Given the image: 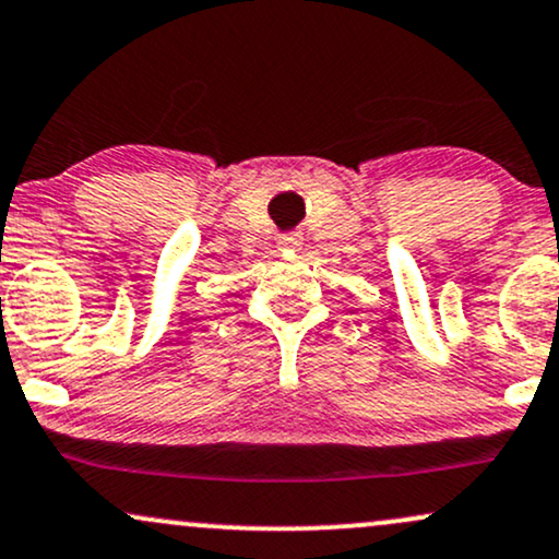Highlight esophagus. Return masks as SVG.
<instances>
[{"label":"esophagus","mask_w":559,"mask_h":559,"mask_svg":"<svg viewBox=\"0 0 559 559\" xmlns=\"http://www.w3.org/2000/svg\"><path fill=\"white\" fill-rule=\"evenodd\" d=\"M278 247H284V250H299L301 247V237L299 234H281L278 237Z\"/></svg>","instance_id":"obj_1"}]
</instances>
